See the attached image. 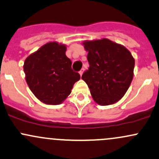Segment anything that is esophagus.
<instances>
[{
    "instance_id": "obj_1",
    "label": "esophagus",
    "mask_w": 159,
    "mask_h": 159,
    "mask_svg": "<svg viewBox=\"0 0 159 159\" xmlns=\"http://www.w3.org/2000/svg\"><path fill=\"white\" fill-rule=\"evenodd\" d=\"M83 72H84V68H82V69H81V71H79V74H80V75H81H81H82Z\"/></svg>"
}]
</instances>
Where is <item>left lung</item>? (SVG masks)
I'll use <instances>...</instances> for the list:
<instances>
[{
  "mask_svg": "<svg viewBox=\"0 0 159 159\" xmlns=\"http://www.w3.org/2000/svg\"><path fill=\"white\" fill-rule=\"evenodd\" d=\"M89 68L81 78L101 106L113 104L127 91L133 78L135 60L123 46L107 39L86 41Z\"/></svg>",
  "mask_w": 159,
  "mask_h": 159,
  "instance_id": "obj_1",
  "label": "left lung"
}]
</instances>
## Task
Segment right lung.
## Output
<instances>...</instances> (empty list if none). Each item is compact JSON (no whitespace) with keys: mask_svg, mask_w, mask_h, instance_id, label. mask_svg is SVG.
Here are the masks:
<instances>
[{"mask_svg":"<svg viewBox=\"0 0 159 159\" xmlns=\"http://www.w3.org/2000/svg\"><path fill=\"white\" fill-rule=\"evenodd\" d=\"M66 51L65 45L49 43L24 61L23 70L30 89L46 104L61 103L81 78L71 68V61L66 56Z\"/></svg>","mask_w":159,"mask_h":159,"instance_id":"1","label":"right lung"}]
</instances>
